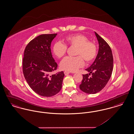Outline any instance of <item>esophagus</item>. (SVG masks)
Returning a JSON list of instances; mask_svg holds the SVG:
<instances>
[{"instance_id": "obj_1", "label": "esophagus", "mask_w": 134, "mask_h": 134, "mask_svg": "<svg viewBox=\"0 0 134 134\" xmlns=\"http://www.w3.org/2000/svg\"><path fill=\"white\" fill-rule=\"evenodd\" d=\"M70 73V72H68V71H64V74H65V75H68Z\"/></svg>"}]
</instances>
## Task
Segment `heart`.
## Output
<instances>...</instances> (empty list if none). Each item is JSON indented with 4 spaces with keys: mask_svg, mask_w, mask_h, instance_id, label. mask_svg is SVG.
Returning a JSON list of instances; mask_svg holds the SVG:
<instances>
[{
    "mask_svg": "<svg viewBox=\"0 0 134 134\" xmlns=\"http://www.w3.org/2000/svg\"><path fill=\"white\" fill-rule=\"evenodd\" d=\"M66 45L58 42L54 44L52 51L58 58L64 57L67 50V46L76 47V57H66L62 60L60 67L63 70L75 72L83 66L84 60L87 63L92 62L97 55V47L96 44L88 41L85 36L77 34L68 36L64 39Z\"/></svg>",
    "mask_w": 134,
    "mask_h": 134,
    "instance_id": "obj_1",
    "label": "heart"
}]
</instances>
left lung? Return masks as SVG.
Masks as SVG:
<instances>
[{
    "mask_svg": "<svg viewBox=\"0 0 134 134\" xmlns=\"http://www.w3.org/2000/svg\"><path fill=\"white\" fill-rule=\"evenodd\" d=\"M95 34L99 44L98 54L94 62L85 69L89 73L83 75L79 85L80 89L88 94H95L101 91L107 84L113 70L114 60L110 47L96 32Z\"/></svg>",
    "mask_w": 134,
    "mask_h": 134,
    "instance_id": "obj_1",
    "label": "left lung"
}]
</instances>
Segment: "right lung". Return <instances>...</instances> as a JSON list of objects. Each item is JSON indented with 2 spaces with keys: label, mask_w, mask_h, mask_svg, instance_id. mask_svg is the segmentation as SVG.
<instances>
[{
  "label": "right lung",
  "mask_w": 134,
  "mask_h": 134,
  "mask_svg": "<svg viewBox=\"0 0 134 134\" xmlns=\"http://www.w3.org/2000/svg\"><path fill=\"white\" fill-rule=\"evenodd\" d=\"M57 34H43L26 46L23 60V71L26 82L36 93L44 97L55 96L60 91L63 71L51 75L58 65L52 57L51 44Z\"/></svg>",
  "instance_id": "right-lung-1"
}]
</instances>
